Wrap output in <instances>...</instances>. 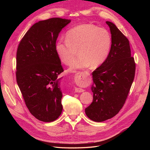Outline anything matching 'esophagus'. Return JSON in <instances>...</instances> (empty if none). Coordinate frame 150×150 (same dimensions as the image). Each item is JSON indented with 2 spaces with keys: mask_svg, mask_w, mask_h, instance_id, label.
I'll list each match as a JSON object with an SVG mask.
<instances>
[{
  "mask_svg": "<svg viewBox=\"0 0 150 150\" xmlns=\"http://www.w3.org/2000/svg\"><path fill=\"white\" fill-rule=\"evenodd\" d=\"M77 79L78 80H82L84 79V75L83 74H79L78 76H77ZM84 89H81V88H75V91L76 93H83L84 92Z\"/></svg>",
  "mask_w": 150,
  "mask_h": 150,
  "instance_id": "1",
  "label": "esophagus"
}]
</instances>
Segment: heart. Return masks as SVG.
Segmentation results:
<instances>
[{"label":"heart","mask_w":150,"mask_h":150,"mask_svg":"<svg viewBox=\"0 0 150 150\" xmlns=\"http://www.w3.org/2000/svg\"><path fill=\"white\" fill-rule=\"evenodd\" d=\"M66 40L55 44V51L62 62L70 65L79 49V56L68 69L70 72L84 69L90 66L97 67L108 58L111 46V38L104 28L89 24L76 26L67 32Z\"/></svg>","instance_id":"1"}]
</instances>
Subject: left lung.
Masks as SVG:
<instances>
[{"label": "left lung", "instance_id": "left-lung-1", "mask_svg": "<svg viewBox=\"0 0 150 150\" xmlns=\"http://www.w3.org/2000/svg\"><path fill=\"white\" fill-rule=\"evenodd\" d=\"M111 46L106 60L92 73V103L85 109L90 120L102 122L119 112L128 97L135 74V62L131 57L129 40L110 21Z\"/></svg>", "mask_w": 150, "mask_h": 150}]
</instances>
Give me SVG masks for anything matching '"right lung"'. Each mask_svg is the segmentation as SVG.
I'll use <instances>...</instances> for the list:
<instances>
[{
    "instance_id": "obj_1",
    "label": "right lung",
    "mask_w": 150,
    "mask_h": 150,
    "mask_svg": "<svg viewBox=\"0 0 150 150\" xmlns=\"http://www.w3.org/2000/svg\"><path fill=\"white\" fill-rule=\"evenodd\" d=\"M70 22L61 18L36 22L17 48V83L30 112L41 121H55L62 111L59 75L64 70L55 44L59 34Z\"/></svg>"
}]
</instances>
